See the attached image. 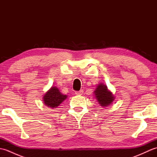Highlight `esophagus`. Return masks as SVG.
Segmentation results:
<instances>
[{"label": "esophagus", "instance_id": "obj_1", "mask_svg": "<svg viewBox=\"0 0 157 157\" xmlns=\"http://www.w3.org/2000/svg\"><path fill=\"white\" fill-rule=\"evenodd\" d=\"M83 92H84V90H79V91L75 92V94L76 95H82L83 94Z\"/></svg>", "mask_w": 157, "mask_h": 157}]
</instances>
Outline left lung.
<instances>
[{
  "label": "left lung",
  "mask_w": 157,
  "mask_h": 157,
  "mask_svg": "<svg viewBox=\"0 0 157 157\" xmlns=\"http://www.w3.org/2000/svg\"><path fill=\"white\" fill-rule=\"evenodd\" d=\"M94 92L98 104L102 106H108L112 104L115 99V96L112 92H110L107 87L102 84H99Z\"/></svg>",
  "instance_id": "left-lung-1"
}]
</instances>
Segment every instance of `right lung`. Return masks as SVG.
<instances>
[{
  "mask_svg": "<svg viewBox=\"0 0 157 157\" xmlns=\"http://www.w3.org/2000/svg\"><path fill=\"white\" fill-rule=\"evenodd\" d=\"M67 98V95H63L60 92L56 87H51V88L46 92L43 97L44 105L51 108H56L65 100Z\"/></svg>",
  "mask_w": 157,
  "mask_h": 157,
  "instance_id": "1",
  "label": "right lung"
}]
</instances>
